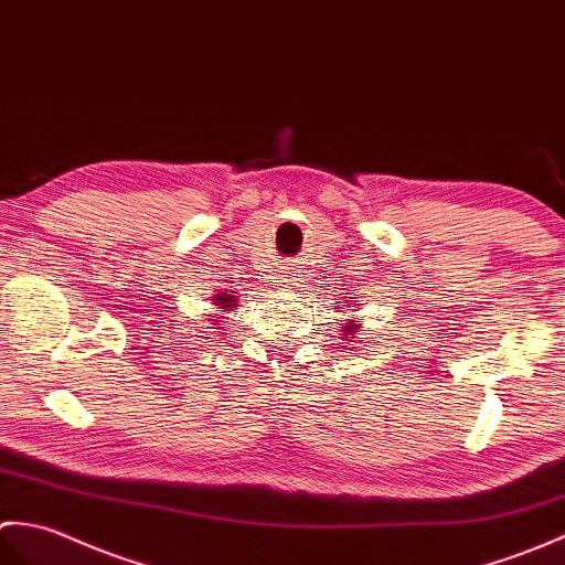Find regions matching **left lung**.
Masks as SVG:
<instances>
[{"label": "left lung", "instance_id": "obj_1", "mask_svg": "<svg viewBox=\"0 0 565 565\" xmlns=\"http://www.w3.org/2000/svg\"><path fill=\"white\" fill-rule=\"evenodd\" d=\"M350 299H353V297H350ZM338 305H341V302H338ZM343 307H348V305H341V309H343ZM341 329H343L341 338H355L358 329H362V326H360L355 319H348V321H345V326H341Z\"/></svg>", "mask_w": 565, "mask_h": 565}]
</instances>
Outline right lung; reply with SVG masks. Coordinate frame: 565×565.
Here are the masks:
<instances>
[{
	"instance_id": "add662e5",
	"label": "right lung",
	"mask_w": 565,
	"mask_h": 565,
	"mask_svg": "<svg viewBox=\"0 0 565 565\" xmlns=\"http://www.w3.org/2000/svg\"><path fill=\"white\" fill-rule=\"evenodd\" d=\"M212 305L217 307V317L215 319H210L212 323H217V329H224V323H220V319H227V317H222V315H230V311H234L236 307H239V297H236L234 292H217L215 297H212Z\"/></svg>"
}]
</instances>
